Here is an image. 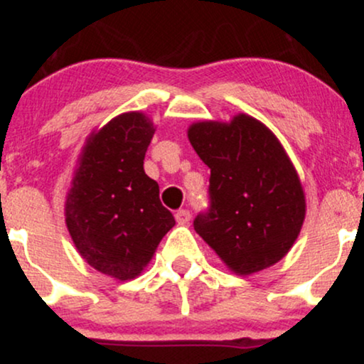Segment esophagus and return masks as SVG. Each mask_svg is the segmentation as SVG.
Returning a JSON list of instances; mask_svg holds the SVG:
<instances>
[{
  "mask_svg": "<svg viewBox=\"0 0 364 364\" xmlns=\"http://www.w3.org/2000/svg\"><path fill=\"white\" fill-rule=\"evenodd\" d=\"M190 219H191V214H190V210H186V208H181V210L176 212L178 224H188L190 223Z\"/></svg>",
  "mask_w": 364,
  "mask_h": 364,
  "instance_id": "34e87169",
  "label": "esophagus"
}]
</instances>
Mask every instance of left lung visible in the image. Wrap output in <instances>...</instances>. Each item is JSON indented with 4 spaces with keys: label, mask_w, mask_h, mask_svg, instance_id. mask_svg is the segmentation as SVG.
I'll list each match as a JSON object with an SVG mask.
<instances>
[{
    "label": "left lung",
    "mask_w": 364,
    "mask_h": 364,
    "mask_svg": "<svg viewBox=\"0 0 364 364\" xmlns=\"http://www.w3.org/2000/svg\"><path fill=\"white\" fill-rule=\"evenodd\" d=\"M188 139L210 168L208 208L195 231L232 272H260L286 257L304 220V193L282 145L248 114L191 124Z\"/></svg>",
    "instance_id": "obj_1"
}]
</instances>
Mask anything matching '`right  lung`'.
<instances>
[{"mask_svg": "<svg viewBox=\"0 0 364 364\" xmlns=\"http://www.w3.org/2000/svg\"><path fill=\"white\" fill-rule=\"evenodd\" d=\"M154 132L145 114L124 112L92 133L66 198V225L78 253L119 281L136 277L176 224L144 171Z\"/></svg>", "mask_w": 364, "mask_h": 364, "instance_id": "1", "label": "right lung"}]
</instances>
